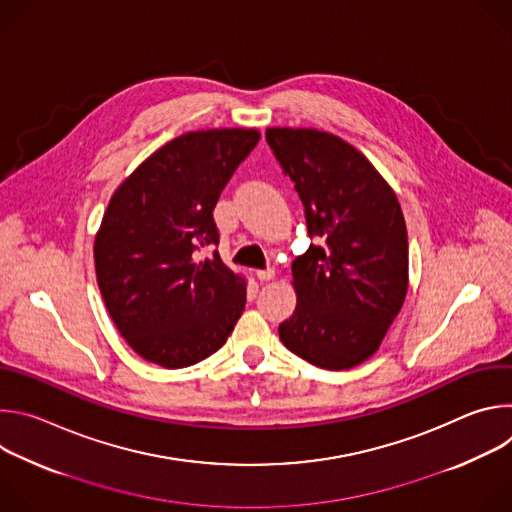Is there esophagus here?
<instances>
[{
	"label": "esophagus",
	"instance_id": "34e87169",
	"mask_svg": "<svg viewBox=\"0 0 512 512\" xmlns=\"http://www.w3.org/2000/svg\"><path fill=\"white\" fill-rule=\"evenodd\" d=\"M255 275L261 279V281H271L275 277V269L273 267H265V269H257Z\"/></svg>",
	"mask_w": 512,
	"mask_h": 512
}]
</instances>
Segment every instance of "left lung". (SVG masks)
I'll list each match as a JSON object with an SVG mask.
<instances>
[{
	"label": "left lung",
	"instance_id": "obj_1",
	"mask_svg": "<svg viewBox=\"0 0 512 512\" xmlns=\"http://www.w3.org/2000/svg\"><path fill=\"white\" fill-rule=\"evenodd\" d=\"M265 139L296 184L310 237L324 239L291 263L298 306L279 324V338L320 369H352L377 352L405 302L409 247L399 200L332 133L269 127Z\"/></svg>",
	"mask_w": 512,
	"mask_h": 512
}]
</instances>
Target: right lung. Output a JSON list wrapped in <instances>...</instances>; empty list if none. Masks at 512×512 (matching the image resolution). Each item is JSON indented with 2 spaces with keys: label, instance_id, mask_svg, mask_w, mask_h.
Here are the masks:
<instances>
[{
  "label": "right lung",
  "instance_id": "obj_1",
  "mask_svg": "<svg viewBox=\"0 0 512 512\" xmlns=\"http://www.w3.org/2000/svg\"><path fill=\"white\" fill-rule=\"evenodd\" d=\"M257 129L184 133L141 162L115 190L95 237L107 312L127 344L164 369L221 348L241 318L247 281L216 251L212 210L251 154Z\"/></svg>",
  "mask_w": 512,
  "mask_h": 512
}]
</instances>
